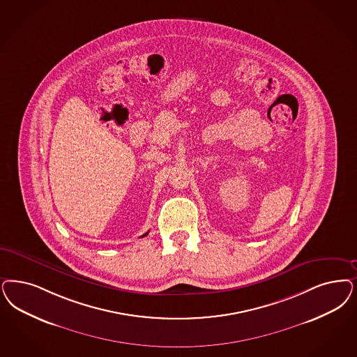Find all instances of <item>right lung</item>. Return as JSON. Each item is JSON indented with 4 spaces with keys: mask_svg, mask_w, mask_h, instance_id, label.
Instances as JSON below:
<instances>
[{
    "mask_svg": "<svg viewBox=\"0 0 357 357\" xmlns=\"http://www.w3.org/2000/svg\"><path fill=\"white\" fill-rule=\"evenodd\" d=\"M149 234V232H146V234H142V236H141V237H145V236H146V234Z\"/></svg>",
    "mask_w": 357,
    "mask_h": 357,
    "instance_id": "right-lung-1",
    "label": "right lung"
}]
</instances>
